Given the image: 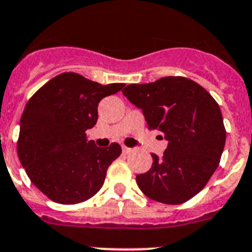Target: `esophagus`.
I'll use <instances>...</instances> for the list:
<instances>
[{
  "instance_id": "esophagus-1",
  "label": "esophagus",
  "mask_w": 252,
  "mask_h": 252,
  "mask_svg": "<svg viewBox=\"0 0 252 252\" xmlns=\"http://www.w3.org/2000/svg\"><path fill=\"white\" fill-rule=\"evenodd\" d=\"M122 150L124 154H129V152L133 151V149H130V147H126V146H122Z\"/></svg>"
}]
</instances>
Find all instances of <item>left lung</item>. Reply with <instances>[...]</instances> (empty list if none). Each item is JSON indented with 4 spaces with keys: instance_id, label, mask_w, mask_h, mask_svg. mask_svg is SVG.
<instances>
[{
    "instance_id": "left-lung-1",
    "label": "left lung",
    "mask_w": 252,
    "mask_h": 252,
    "mask_svg": "<svg viewBox=\"0 0 252 252\" xmlns=\"http://www.w3.org/2000/svg\"><path fill=\"white\" fill-rule=\"evenodd\" d=\"M123 94L142 110L150 129L164 133V155L152 156L149 172L136 177L143 193L178 205L201 191L217 170L225 145L219 105L200 84L183 77L129 84Z\"/></svg>"
}]
</instances>
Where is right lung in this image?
Returning a JSON list of instances; mask_svg holds the SVG:
<instances>
[{
    "label": "right lung",
    "instance_id": "1",
    "mask_svg": "<svg viewBox=\"0 0 252 252\" xmlns=\"http://www.w3.org/2000/svg\"><path fill=\"white\" fill-rule=\"evenodd\" d=\"M124 86H102L63 73L28 101L20 119L18 156L32 183L52 201L78 204L101 189L122 147H97L87 141L86 130L97 123L98 102Z\"/></svg>",
    "mask_w": 252,
    "mask_h": 252
}]
</instances>
